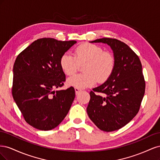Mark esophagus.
<instances>
[{"label": "esophagus", "mask_w": 160, "mask_h": 160, "mask_svg": "<svg viewBox=\"0 0 160 160\" xmlns=\"http://www.w3.org/2000/svg\"><path fill=\"white\" fill-rule=\"evenodd\" d=\"M75 91L76 95H77V94L79 93V92L81 91V89H79V88H75Z\"/></svg>", "instance_id": "esophagus-1"}]
</instances>
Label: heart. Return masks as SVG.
I'll list each match as a JSON object with an SVG mask.
<instances>
[{
	"mask_svg": "<svg viewBox=\"0 0 160 160\" xmlns=\"http://www.w3.org/2000/svg\"><path fill=\"white\" fill-rule=\"evenodd\" d=\"M83 74L74 75L67 79V84L75 88L84 89L93 86L98 81L104 83L113 74L115 59L112 53L103 51L101 47L91 43H83L77 47L74 56L69 52L60 59L62 70L67 75L75 74L80 65H83Z\"/></svg>",
	"mask_w": 160,
	"mask_h": 160,
	"instance_id": "heart-1",
	"label": "heart"
}]
</instances>
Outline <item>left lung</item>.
<instances>
[{"instance_id":"1","label":"left lung","mask_w":160,"mask_h":160,"mask_svg":"<svg viewBox=\"0 0 160 160\" xmlns=\"http://www.w3.org/2000/svg\"><path fill=\"white\" fill-rule=\"evenodd\" d=\"M91 42L109 45L115 67L109 79L90 92L87 112L99 129L113 132L128 124L139 110L146 89L142 65L135 52L121 41L102 38Z\"/></svg>"}]
</instances>
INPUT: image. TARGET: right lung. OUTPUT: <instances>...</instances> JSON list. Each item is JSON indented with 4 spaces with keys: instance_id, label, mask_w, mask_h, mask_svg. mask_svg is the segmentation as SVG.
I'll return each mask as SVG.
<instances>
[{
    "instance_id": "right-lung-1",
    "label": "right lung",
    "mask_w": 160,
    "mask_h": 160,
    "mask_svg": "<svg viewBox=\"0 0 160 160\" xmlns=\"http://www.w3.org/2000/svg\"><path fill=\"white\" fill-rule=\"evenodd\" d=\"M76 42L39 38L17 56L12 94L24 119L33 128L51 130L68 113L75 97L74 88L54 89L61 88L65 81L61 57Z\"/></svg>"
}]
</instances>
